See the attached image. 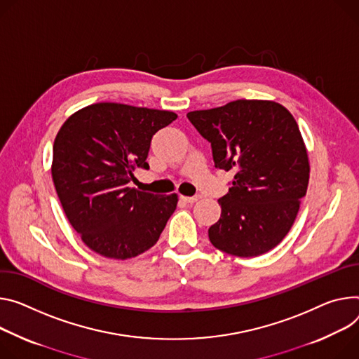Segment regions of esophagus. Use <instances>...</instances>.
Here are the masks:
<instances>
[{
  "mask_svg": "<svg viewBox=\"0 0 359 359\" xmlns=\"http://www.w3.org/2000/svg\"><path fill=\"white\" fill-rule=\"evenodd\" d=\"M180 199L186 203H194L199 199V196H180Z\"/></svg>",
  "mask_w": 359,
  "mask_h": 359,
  "instance_id": "1",
  "label": "esophagus"
}]
</instances>
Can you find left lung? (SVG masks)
<instances>
[{
	"label": "left lung",
	"mask_w": 359,
	"mask_h": 359,
	"mask_svg": "<svg viewBox=\"0 0 359 359\" xmlns=\"http://www.w3.org/2000/svg\"><path fill=\"white\" fill-rule=\"evenodd\" d=\"M212 146L216 169L233 170L220 219L209 227L215 248L252 257L282 242L309 182L308 153L298 123L280 104L236 100L187 113Z\"/></svg>",
	"instance_id": "obj_1"
}]
</instances>
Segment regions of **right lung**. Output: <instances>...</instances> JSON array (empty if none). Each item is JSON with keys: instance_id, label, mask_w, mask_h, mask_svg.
I'll use <instances>...</instances> for the list:
<instances>
[{"instance_id": "add662e5", "label": "right lung", "mask_w": 359, "mask_h": 359, "mask_svg": "<svg viewBox=\"0 0 359 359\" xmlns=\"http://www.w3.org/2000/svg\"><path fill=\"white\" fill-rule=\"evenodd\" d=\"M173 111L97 103L69 117L53 146L51 175L61 206L81 241L111 259L135 257L160 238L177 194L130 187L136 168L147 169L151 137Z\"/></svg>"}]
</instances>
